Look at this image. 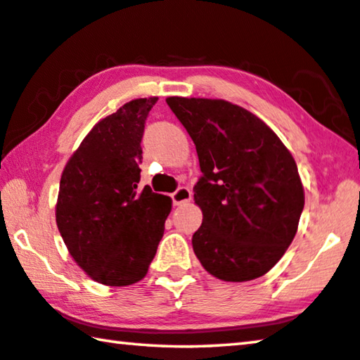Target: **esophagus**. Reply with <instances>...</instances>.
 Masks as SVG:
<instances>
[{
    "mask_svg": "<svg viewBox=\"0 0 360 360\" xmlns=\"http://www.w3.org/2000/svg\"><path fill=\"white\" fill-rule=\"evenodd\" d=\"M190 199H191V191H190V188H186V186H180L179 190L172 193V201L175 206H181V204L188 202Z\"/></svg>",
    "mask_w": 360,
    "mask_h": 360,
    "instance_id": "esophagus-1",
    "label": "esophagus"
}]
</instances>
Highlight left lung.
Returning <instances> with one entry per match:
<instances>
[{
    "instance_id": "1",
    "label": "left lung",
    "mask_w": 360,
    "mask_h": 360,
    "mask_svg": "<svg viewBox=\"0 0 360 360\" xmlns=\"http://www.w3.org/2000/svg\"><path fill=\"white\" fill-rule=\"evenodd\" d=\"M196 146L193 188L202 224L193 251L209 274L250 281L280 261L297 231L304 188L297 165L261 119L224 99H165Z\"/></svg>"
}]
</instances>
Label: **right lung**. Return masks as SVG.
<instances>
[{
    "label": "right lung",
    "instance_id": "right-lung-1",
    "mask_svg": "<svg viewBox=\"0 0 360 360\" xmlns=\"http://www.w3.org/2000/svg\"><path fill=\"white\" fill-rule=\"evenodd\" d=\"M158 98L124 104L93 127L65 164L56 224L74 261L98 283L127 286L146 275L172 199L140 184L141 138Z\"/></svg>",
    "mask_w": 360,
    "mask_h": 360
}]
</instances>
